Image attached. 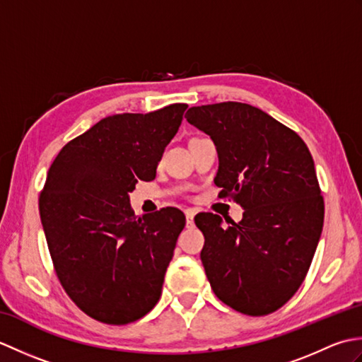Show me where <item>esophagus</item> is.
Wrapping results in <instances>:
<instances>
[{"mask_svg":"<svg viewBox=\"0 0 362 362\" xmlns=\"http://www.w3.org/2000/svg\"><path fill=\"white\" fill-rule=\"evenodd\" d=\"M197 211L194 210V209H187L185 210V216H187V226H193V222H194V214H196Z\"/></svg>","mask_w":362,"mask_h":362,"instance_id":"obj_1","label":"esophagus"}]
</instances>
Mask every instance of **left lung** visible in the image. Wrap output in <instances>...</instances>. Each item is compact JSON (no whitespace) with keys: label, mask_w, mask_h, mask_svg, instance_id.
<instances>
[{"label":"left lung","mask_w":362,"mask_h":362,"mask_svg":"<svg viewBox=\"0 0 362 362\" xmlns=\"http://www.w3.org/2000/svg\"><path fill=\"white\" fill-rule=\"evenodd\" d=\"M187 121L218 151L219 197L243 206L240 222L199 213L201 259L230 308L264 316L303 283L324 227V197L308 146L271 115L243 103L191 107Z\"/></svg>","instance_id":"obj_1"}]
</instances>
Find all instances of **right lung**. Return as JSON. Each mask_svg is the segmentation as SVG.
I'll list each match as a JSON object with an SVG mask.
<instances>
[{"label":"right lung","instance_id":"1","mask_svg":"<svg viewBox=\"0 0 362 362\" xmlns=\"http://www.w3.org/2000/svg\"><path fill=\"white\" fill-rule=\"evenodd\" d=\"M187 104L101 119L66 143L38 199L54 269L66 294L99 322L124 325L161 296L185 214L174 206L136 218L129 193L156 179Z\"/></svg>","mask_w":362,"mask_h":362}]
</instances>
